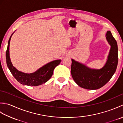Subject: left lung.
Listing matches in <instances>:
<instances>
[{
    "label": "left lung",
    "instance_id": "1",
    "mask_svg": "<svg viewBox=\"0 0 123 123\" xmlns=\"http://www.w3.org/2000/svg\"><path fill=\"white\" fill-rule=\"evenodd\" d=\"M106 39L111 45L107 62L100 69H92L72 59V77L80 87L90 90L98 89L103 87L113 77L118 64V46L111 31H107Z\"/></svg>",
    "mask_w": 123,
    "mask_h": 123
}]
</instances>
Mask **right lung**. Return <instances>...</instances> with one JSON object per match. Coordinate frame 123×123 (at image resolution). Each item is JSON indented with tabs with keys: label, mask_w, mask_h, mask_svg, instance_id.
I'll list each match as a JSON object with an SVG mask.
<instances>
[{
	"label": "right lung",
	"mask_w": 123,
	"mask_h": 123,
	"mask_svg": "<svg viewBox=\"0 0 123 123\" xmlns=\"http://www.w3.org/2000/svg\"><path fill=\"white\" fill-rule=\"evenodd\" d=\"M12 35L8 42L6 57L7 67L13 76L21 84L29 86H37L48 81L53 74L54 68L60 63L61 60H56L49 62L32 74H25L18 71L13 67L9 56V44Z\"/></svg>",
	"instance_id": "obj_1"
}]
</instances>
